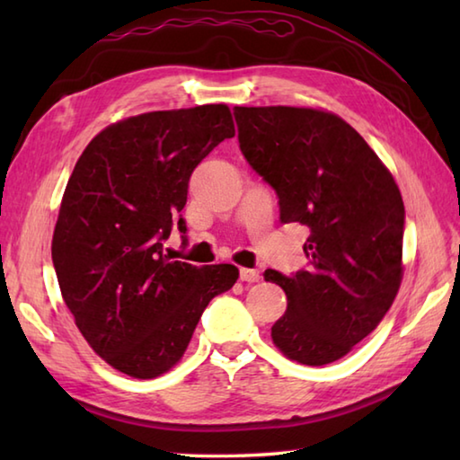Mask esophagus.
<instances>
[{
  "label": "esophagus",
  "mask_w": 460,
  "mask_h": 460,
  "mask_svg": "<svg viewBox=\"0 0 460 460\" xmlns=\"http://www.w3.org/2000/svg\"><path fill=\"white\" fill-rule=\"evenodd\" d=\"M239 279L243 282H249V285H251V282H257L261 279V275H259V270H255V269H241Z\"/></svg>",
  "instance_id": "obj_1"
}]
</instances>
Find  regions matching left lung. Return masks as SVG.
I'll return each instance as SVG.
<instances>
[{
	"instance_id": "8db88e82",
	"label": "left lung",
	"mask_w": 460,
	"mask_h": 460,
	"mask_svg": "<svg viewBox=\"0 0 460 460\" xmlns=\"http://www.w3.org/2000/svg\"><path fill=\"white\" fill-rule=\"evenodd\" d=\"M233 112L243 155L279 195L280 221L310 229L306 270H265L288 300L272 341L300 364H332L376 330L397 296L402 193L367 142L336 114L296 106Z\"/></svg>"
}]
</instances>
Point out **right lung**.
Instances as JSON below:
<instances>
[{
  "label": "right lung",
  "instance_id": "obj_1",
  "mask_svg": "<svg viewBox=\"0 0 460 460\" xmlns=\"http://www.w3.org/2000/svg\"><path fill=\"white\" fill-rule=\"evenodd\" d=\"M233 136L227 104L130 116L96 134L68 178L51 245L58 287L89 346L126 376L178 364L211 298L239 279L162 251L175 221L185 233L193 170Z\"/></svg>",
  "mask_w": 460,
  "mask_h": 460
}]
</instances>
